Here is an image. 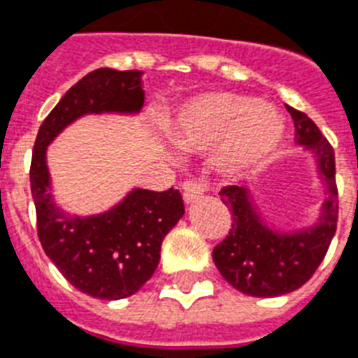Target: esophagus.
I'll list each match as a JSON object with an SVG mask.
<instances>
[{
	"label": "esophagus",
	"mask_w": 358,
	"mask_h": 358,
	"mask_svg": "<svg viewBox=\"0 0 358 358\" xmlns=\"http://www.w3.org/2000/svg\"><path fill=\"white\" fill-rule=\"evenodd\" d=\"M208 190V185L198 181H189L182 185V200L185 203H194L196 200H200L201 196L206 194Z\"/></svg>",
	"instance_id": "esophagus-1"
}]
</instances>
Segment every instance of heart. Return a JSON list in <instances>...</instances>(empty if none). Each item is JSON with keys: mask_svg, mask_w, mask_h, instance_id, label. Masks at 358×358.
I'll return each mask as SVG.
<instances>
[{"mask_svg": "<svg viewBox=\"0 0 358 358\" xmlns=\"http://www.w3.org/2000/svg\"><path fill=\"white\" fill-rule=\"evenodd\" d=\"M171 145L182 152L213 150L215 166L227 176L259 168L283 141L278 109L249 96L208 92L190 99L166 122Z\"/></svg>", "mask_w": 358, "mask_h": 358, "instance_id": "1", "label": "heart"}]
</instances>
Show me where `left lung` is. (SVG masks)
<instances>
[{
    "label": "left lung",
    "instance_id": "8db88e82",
    "mask_svg": "<svg viewBox=\"0 0 358 358\" xmlns=\"http://www.w3.org/2000/svg\"><path fill=\"white\" fill-rule=\"evenodd\" d=\"M294 120V138L310 150L327 198L311 227L279 230L262 217L247 187H224L219 196L232 211V228L213 249L220 275L249 296H281L300 289L315 273L329 251L338 224L334 150L308 115L287 107Z\"/></svg>",
    "mask_w": 358,
    "mask_h": 358
}]
</instances>
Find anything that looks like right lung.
<instances>
[{"instance_id": "right-lung-1", "label": "right lung", "mask_w": 358, "mask_h": 358, "mask_svg": "<svg viewBox=\"0 0 358 358\" xmlns=\"http://www.w3.org/2000/svg\"><path fill=\"white\" fill-rule=\"evenodd\" d=\"M141 75L109 67L85 75L43 120L31 155L29 182L43 249L75 289L98 300L131 296L149 281L162 240L185 215V203L176 189H131L103 213H66L52 196L47 147L85 115H138L145 103Z\"/></svg>"}]
</instances>
